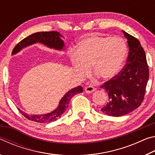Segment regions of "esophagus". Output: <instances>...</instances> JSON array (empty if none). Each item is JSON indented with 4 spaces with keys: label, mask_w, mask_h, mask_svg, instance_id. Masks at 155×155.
Instances as JSON below:
<instances>
[{
    "label": "esophagus",
    "mask_w": 155,
    "mask_h": 155,
    "mask_svg": "<svg viewBox=\"0 0 155 155\" xmlns=\"http://www.w3.org/2000/svg\"><path fill=\"white\" fill-rule=\"evenodd\" d=\"M95 90H96V89L94 88V87H92V86H87V87H86L85 88V91L87 94L92 93Z\"/></svg>",
    "instance_id": "obj_1"
}]
</instances>
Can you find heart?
<instances>
[{
    "mask_svg": "<svg viewBox=\"0 0 155 155\" xmlns=\"http://www.w3.org/2000/svg\"><path fill=\"white\" fill-rule=\"evenodd\" d=\"M127 47L119 38L94 35L81 41L72 56L74 72L84 78L91 67L94 74L109 80L118 74L124 64Z\"/></svg>",
    "mask_w": 155,
    "mask_h": 155,
    "instance_id": "b5f03b06",
    "label": "heart"
}]
</instances>
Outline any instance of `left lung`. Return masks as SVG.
Returning a JSON list of instances; mask_svg holds the SVG:
<instances>
[{
    "instance_id": "1",
    "label": "left lung",
    "mask_w": 155,
    "mask_h": 155,
    "mask_svg": "<svg viewBox=\"0 0 155 155\" xmlns=\"http://www.w3.org/2000/svg\"><path fill=\"white\" fill-rule=\"evenodd\" d=\"M129 48L127 64L118 74L104 83L109 101L101 111L109 116L129 114L141 105L149 78L146 53L137 38L122 31Z\"/></svg>"
}]
</instances>
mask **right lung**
Listing matches in <instances>:
<instances>
[{
    "label": "right lung",
    "instance_id": "add662e5",
    "mask_svg": "<svg viewBox=\"0 0 155 155\" xmlns=\"http://www.w3.org/2000/svg\"><path fill=\"white\" fill-rule=\"evenodd\" d=\"M61 38L63 36L57 31H48V32H38L31 35L27 37L24 40L20 41L16 46H15L12 51V54H15L19 52L21 50L27 46H29L33 44L40 42L44 44L47 47L55 50L61 51L64 49V41L62 40ZM83 92V87L78 86V87L73 88L65 94L64 97L60 101L58 107L56 109L51 113L44 115H28L25 114V112L21 111L20 112L22 115L27 118L28 120L40 123H50L54 122L61 117V115L64 114L67 109L70 100L76 94Z\"/></svg>",
    "mask_w": 155,
    "mask_h": 155
}]
</instances>
